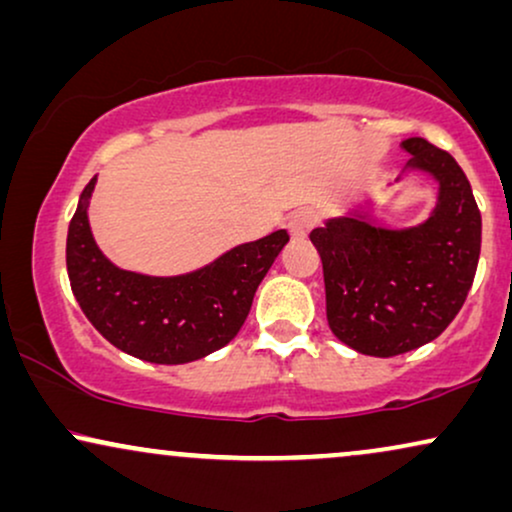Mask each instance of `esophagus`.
<instances>
[{
	"label": "esophagus",
	"mask_w": 512,
	"mask_h": 512,
	"mask_svg": "<svg viewBox=\"0 0 512 512\" xmlns=\"http://www.w3.org/2000/svg\"><path fill=\"white\" fill-rule=\"evenodd\" d=\"M314 224H316L314 212L312 210H300L288 219V231H290V236L295 238V241H302V238H307L309 231L314 229Z\"/></svg>",
	"instance_id": "34e87169"
}]
</instances>
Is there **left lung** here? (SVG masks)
Instances as JSON below:
<instances>
[{
  "label": "left lung",
  "mask_w": 512,
  "mask_h": 512,
  "mask_svg": "<svg viewBox=\"0 0 512 512\" xmlns=\"http://www.w3.org/2000/svg\"><path fill=\"white\" fill-rule=\"evenodd\" d=\"M404 174L437 184L430 215L416 226H387L364 198L312 231L323 262L326 316L335 338L366 357H397L428 345L456 319L477 271L482 217L470 181L430 141H401Z\"/></svg>",
  "instance_id": "8db88e82"
}]
</instances>
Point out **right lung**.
Here are the masks:
<instances>
[{
    "label": "right lung",
    "mask_w": 512,
    "mask_h": 512,
    "mask_svg": "<svg viewBox=\"0 0 512 512\" xmlns=\"http://www.w3.org/2000/svg\"><path fill=\"white\" fill-rule=\"evenodd\" d=\"M94 186L96 177L84 186L66 243L70 288L89 323L113 347L148 364H189L229 345L248 319L262 278L290 241L288 231L236 245L189 274H137L115 267L94 241Z\"/></svg>",
    "instance_id": "add662e5"
}]
</instances>
